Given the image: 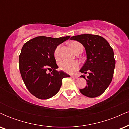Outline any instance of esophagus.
Segmentation results:
<instances>
[{"label": "esophagus", "mask_w": 129, "mask_h": 129, "mask_svg": "<svg viewBox=\"0 0 129 129\" xmlns=\"http://www.w3.org/2000/svg\"><path fill=\"white\" fill-rule=\"evenodd\" d=\"M72 78H74V79H78V78H78V76H75V75H72Z\"/></svg>", "instance_id": "1"}]
</instances>
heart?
<instances>
[{"mask_svg": "<svg viewBox=\"0 0 129 129\" xmlns=\"http://www.w3.org/2000/svg\"><path fill=\"white\" fill-rule=\"evenodd\" d=\"M70 45L75 52L80 47H82V45L77 41H73L70 43ZM54 55L56 59H59L60 58V46L56 47L54 50ZM79 66V63L78 62L73 61V60H64L60 63V69L63 72L70 74L73 73L78 69Z\"/></svg>", "mask_w": 129, "mask_h": 129, "instance_id": "1", "label": "heart"}]
</instances>
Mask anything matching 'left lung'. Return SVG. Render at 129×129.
<instances>
[{"instance_id":"left-lung-1","label":"left lung","mask_w":129,"mask_h":129,"mask_svg":"<svg viewBox=\"0 0 129 129\" xmlns=\"http://www.w3.org/2000/svg\"><path fill=\"white\" fill-rule=\"evenodd\" d=\"M82 44L87 54V60L80 72L89 75L85 78L87 85L80 92L85 96L98 97L104 92L110 85L113 76L115 60L113 50L103 37L96 35L84 34L71 37Z\"/></svg>"}]
</instances>
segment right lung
<instances>
[{"instance_id":"1","label":"right lung","mask_w":129,"mask_h":129,"mask_svg":"<svg viewBox=\"0 0 129 129\" xmlns=\"http://www.w3.org/2000/svg\"><path fill=\"white\" fill-rule=\"evenodd\" d=\"M70 36L58 38L38 36L29 40L22 47L19 56V70L26 88L33 96L47 100L58 93L63 78L70 75L56 70L58 66L54 50ZM48 70L52 71L47 73Z\"/></svg>"}]
</instances>
